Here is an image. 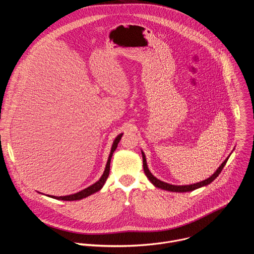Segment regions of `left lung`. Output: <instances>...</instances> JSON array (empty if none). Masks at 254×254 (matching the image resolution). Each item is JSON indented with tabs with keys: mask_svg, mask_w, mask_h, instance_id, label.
I'll return each instance as SVG.
<instances>
[{
	"mask_svg": "<svg viewBox=\"0 0 254 254\" xmlns=\"http://www.w3.org/2000/svg\"><path fill=\"white\" fill-rule=\"evenodd\" d=\"M141 155H142V163H143V171H144V174L147 175V177L149 178V180L151 181V182L158 188H161L163 190H168V191H172V192H190V191H193V190H196L200 187H203V186H206L208 184H210L211 182H213V181L219 176V174L221 173V171L223 170L224 166L226 165L227 161H228V158L221 164V166L217 169V171L210 177L208 178L207 180H204L202 181V182H199V183H196V184H193V185H187V186H175V185H171V184H168V183H165L163 182V181H160L159 179H157L156 177H154L152 175V173L150 172V170L148 169V166H147V161H146V156H144V154L141 152Z\"/></svg>",
	"mask_w": 254,
	"mask_h": 254,
	"instance_id": "obj_1",
	"label": "left lung"
}]
</instances>
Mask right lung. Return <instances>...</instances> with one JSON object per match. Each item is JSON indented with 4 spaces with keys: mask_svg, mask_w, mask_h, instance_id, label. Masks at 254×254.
Here are the masks:
<instances>
[{
    "mask_svg": "<svg viewBox=\"0 0 254 254\" xmlns=\"http://www.w3.org/2000/svg\"><path fill=\"white\" fill-rule=\"evenodd\" d=\"M123 136V133L122 134H119L114 143H113V148H112V151H111V154H110V157H108V160H107V163H106V167H105V170H104V173L103 175L101 176V178L99 179V181H97V182L91 186H89L88 188L78 192V193H75V194H72V195H69V196H61V197H56V196H49V197H52L54 199H58V200H64V201H75V200H81L83 198H86L88 196H90L91 194L99 191L102 186L104 185L105 181L108 177V175H110V167H111V160H112V157H113V154L114 152L116 151V149L118 148V143L120 142L121 138Z\"/></svg>",
    "mask_w": 254,
    "mask_h": 254,
    "instance_id": "add662e5",
    "label": "right lung"
}]
</instances>
